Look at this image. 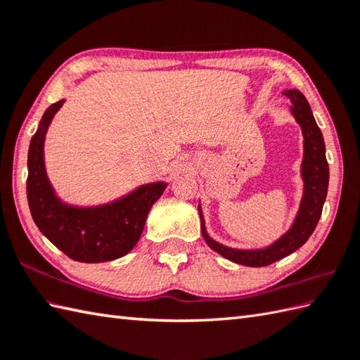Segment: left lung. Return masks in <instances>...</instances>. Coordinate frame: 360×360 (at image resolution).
<instances>
[{"label":"left lung","instance_id":"obj_1","mask_svg":"<svg viewBox=\"0 0 360 360\" xmlns=\"http://www.w3.org/2000/svg\"><path fill=\"white\" fill-rule=\"evenodd\" d=\"M286 97L290 101V112L295 122L302 128L303 134V160H302V179L303 196L298 207L297 217L289 231L283 233L278 240L262 249H233L215 241L205 231L201 205H198L201 218V233L210 249L219 255L231 259L233 263L250 267H262L272 264L278 259L292 254L302 248L314 232L319 223L328 193V181H330V167L326 162L325 141L317 122L312 116L311 106L300 91L288 89Z\"/></svg>","mask_w":360,"mask_h":360}]
</instances>
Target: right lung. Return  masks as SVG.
Segmentation results:
<instances>
[{
    "mask_svg": "<svg viewBox=\"0 0 360 360\" xmlns=\"http://www.w3.org/2000/svg\"><path fill=\"white\" fill-rule=\"evenodd\" d=\"M65 98L44 111L27 153V202L40 232L75 262L102 263L127 255L139 241L145 221L167 182L139 186L108 204L77 207L56 195L44 167V139Z\"/></svg>",
    "mask_w": 360,
    "mask_h": 360,
    "instance_id": "1",
    "label": "right lung"
}]
</instances>
